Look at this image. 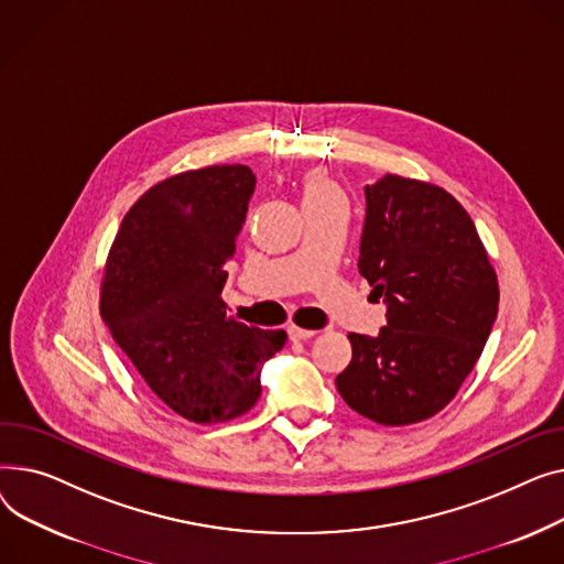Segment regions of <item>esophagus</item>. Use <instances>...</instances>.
Instances as JSON below:
<instances>
[{
	"label": "esophagus",
	"mask_w": 564,
	"mask_h": 564,
	"mask_svg": "<svg viewBox=\"0 0 564 564\" xmlns=\"http://www.w3.org/2000/svg\"><path fill=\"white\" fill-rule=\"evenodd\" d=\"M286 333H289V339H291V341H305V339H310V337L316 335L314 329H305V327H297V325H289Z\"/></svg>",
	"instance_id": "esophagus-1"
}]
</instances>
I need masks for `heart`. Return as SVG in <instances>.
Masks as SVG:
<instances>
[{
	"label": "heart",
	"mask_w": 564,
	"mask_h": 564,
	"mask_svg": "<svg viewBox=\"0 0 564 564\" xmlns=\"http://www.w3.org/2000/svg\"><path fill=\"white\" fill-rule=\"evenodd\" d=\"M335 193H339L337 186L323 173H312L305 180V200H323V197L335 195Z\"/></svg>",
	"instance_id": "heart-1"
}]
</instances>
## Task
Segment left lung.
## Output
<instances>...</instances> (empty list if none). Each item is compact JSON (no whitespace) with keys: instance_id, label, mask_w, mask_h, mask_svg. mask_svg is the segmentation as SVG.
Returning a JSON list of instances; mask_svg holds the SVG:
<instances>
[{"instance_id":"left-lung-1","label":"left lung","mask_w":564,"mask_h":564,"mask_svg":"<svg viewBox=\"0 0 564 564\" xmlns=\"http://www.w3.org/2000/svg\"><path fill=\"white\" fill-rule=\"evenodd\" d=\"M359 275L387 305L378 337L355 335L341 399L376 423L444 410L478 361L499 312V280L469 214L440 186L384 175L364 186Z\"/></svg>"}]
</instances>
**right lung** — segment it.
<instances>
[{"label": "right lung", "mask_w": 564, "mask_h": 564, "mask_svg": "<svg viewBox=\"0 0 564 564\" xmlns=\"http://www.w3.org/2000/svg\"><path fill=\"white\" fill-rule=\"evenodd\" d=\"M257 177L209 165L152 186L111 246L99 314L159 399L195 423L246 414L284 329L248 327L220 301Z\"/></svg>", "instance_id": "obj_1"}]
</instances>
